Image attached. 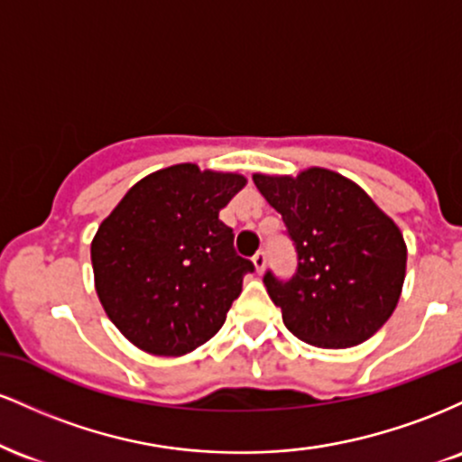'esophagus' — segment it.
I'll return each instance as SVG.
<instances>
[{"instance_id":"esophagus-1","label":"esophagus","mask_w":462,"mask_h":462,"mask_svg":"<svg viewBox=\"0 0 462 462\" xmlns=\"http://www.w3.org/2000/svg\"><path fill=\"white\" fill-rule=\"evenodd\" d=\"M252 263H254V267H256V272L263 273L264 267H267V252H263L261 249V252L252 258Z\"/></svg>"}]
</instances>
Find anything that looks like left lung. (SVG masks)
Instances as JSON below:
<instances>
[{"label":"left lung","instance_id":"1","mask_svg":"<svg viewBox=\"0 0 462 462\" xmlns=\"http://www.w3.org/2000/svg\"><path fill=\"white\" fill-rule=\"evenodd\" d=\"M293 241L289 280L267 269L263 282L301 341L343 349L374 337L393 315L406 272L400 227L363 189L328 169L298 178L254 176Z\"/></svg>","mask_w":462,"mask_h":462}]
</instances>
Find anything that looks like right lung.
Returning a JSON list of instances; mask_svg holds the SVG:
<instances>
[{
	"instance_id": "right-lung-1",
	"label": "right lung",
	"mask_w": 462,
	"mask_h": 462,
	"mask_svg": "<svg viewBox=\"0 0 462 462\" xmlns=\"http://www.w3.org/2000/svg\"><path fill=\"white\" fill-rule=\"evenodd\" d=\"M245 187L236 173L173 164L136 182L91 245L106 315L136 347L180 356L224 326L254 263L235 252L219 210Z\"/></svg>"
}]
</instances>
